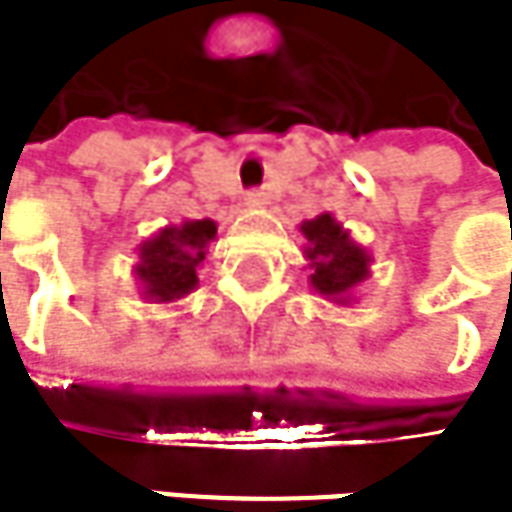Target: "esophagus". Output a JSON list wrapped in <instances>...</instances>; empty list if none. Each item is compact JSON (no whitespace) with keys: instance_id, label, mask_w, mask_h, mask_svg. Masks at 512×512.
<instances>
[{"instance_id":"esophagus-1","label":"esophagus","mask_w":512,"mask_h":512,"mask_svg":"<svg viewBox=\"0 0 512 512\" xmlns=\"http://www.w3.org/2000/svg\"><path fill=\"white\" fill-rule=\"evenodd\" d=\"M266 204H269L266 192H260V189H252V192H246V207H252V210H260V207H266Z\"/></svg>"}]
</instances>
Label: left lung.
<instances>
[{
	"label": "left lung",
	"instance_id": "8db88e82",
	"mask_svg": "<svg viewBox=\"0 0 512 512\" xmlns=\"http://www.w3.org/2000/svg\"><path fill=\"white\" fill-rule=\"evenodd\" d=\"M299 231L308 240L305 257L311 266V287L320 296L347 305L350 293L370 275V255L350 237L341 222H335L332 213H320L317 219L302 222Z\"/></svg>",
	"mask_w": 512,
	"mask_h": 512
}]
</instances>
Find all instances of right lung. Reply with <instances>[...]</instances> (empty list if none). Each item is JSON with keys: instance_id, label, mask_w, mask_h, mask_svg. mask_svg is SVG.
Returning <instances> with one entry per match:
<instances>
[{"instance_id": "add662e5", "label": "right lung", "mask_w": 512, "mask_h": 512, "mask_svg": "<svg viewBox=\"0 0 512 512\" xmlns=\"http://www.w3.org/2000/svg\"><path fill=\"white\" fill-rule=\"evenodd\" d=\"M216 237L213 219H195L183 225H165L139 246V263L133 266L145 299L174 302L198 287V266Z\"/></svg>"}]
</instances>
